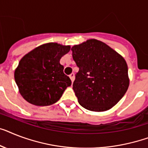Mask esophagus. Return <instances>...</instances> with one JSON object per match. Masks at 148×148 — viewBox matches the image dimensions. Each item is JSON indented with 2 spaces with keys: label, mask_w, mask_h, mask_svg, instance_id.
Returning a JSON list of instances; mask_svg holds the SVG:
<instances>
[{
  "label": "esophagus",
  "mask_w": 148,
  "mask_h": 148,
  "mask_svg": "<svg viewBox=\"0 0 148 148\" xmlns=\"http://www.w3.org/2000/svg\"><path fill=\"white\" fill-rule=\"evenodd\" d=\"M69 77L71 78V81L73 82V81H74V73H71V74L69 75Z\"/></svg>",
  "instance_id": "esophagus-1"
}]
</instances>
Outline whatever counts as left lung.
<instances>
[{
	"label": "left lung",
	"instance_id": "left-lung-1",
	"mask_svg": "<svg viewBox=\"0 0 148 148\" xmlns=\"http://www.w3.org/2000/svg\"><path fill=\"white\" fill-rule=\"evenodd\" d=\"M71 51L79 68L73 84L78 103L94 112L113 107L129 86L124 58L106 43L94 39L74 45Z\"/></svg>",
	"mask_w": 148,
	"mask_h": 148
}]
</instances>
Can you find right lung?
<instances>
[{"mask_svg": "<svg viewBox=\"0 0 148 148\" xmlns=\"http://www.w3.org/2000/svg\"><path fill=\"white\" fill-rule=\"evenodd\" d=\"M70 45L49 42L36 47L24 55L14 71L20 93L28 103L39 106H50L62 97L71 85L60 64Z\"/></svg>", "mask_w": 148, "mask_h": 148, "instance_id": "right-lung-1", "label": "right lung"}]
</instances>
